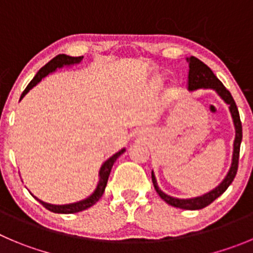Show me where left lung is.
Instances as JSON below:
<instances>
[{
	"mask_svg": "<svg viewBox=\"0 0 253 253\" xmlns=\"http://www.w3.org/2000/svg\"><path fill=\"white\" fill-rule=\"evenodd\" d=\"M188 61V81L187 86L190 91H195L198 88H211L218 93V96L230 106V112L232 116L233 125H235L236 129V137L235 142H233V155H232V164H231L230 171L226 174L225 180L219 183L214 190L210 191L209 193L204 196H200V197L195 198H187V200H182V198H176L171 197V196L166 195L165 192H162L160 190V187L157 186V181H156V177L153 174L152 171V182L155 186L156 192L159 193L160 197L164 200L165 202H167L171 206L177 207V209L182 210H201L204 207L209 206L210 204L216 200L217 197L222 195L226 190L228 188V186L232 183L233 178H235L236 173H237L238 169V159H240V146L241 141H242V125H241L240 120V113H238L237 106H236L235 100L231 96L230 91L223 86V84L214 76V73L212 72L211 68L207 65H205L202 61H200L198 58L191 56L190 58H187Z\"/></svg>",
	"mask_w": 253,
	"mask_h": 253,
	"instance_id": "1",
	"label": "left lung"
}]
</instances>
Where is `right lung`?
I'll return each instance as SVG.
<instances>
[{
	"label": "right lung",
	"instance_id": "obj_1",
	"mask_svg": "<svg viewBox=\"0 0 253 253\" xmlns=\"http://www.w3.org/2000/svg\"><path fill=\"white\" fill-rule=\"evenodd\" d=\"M82 58H84V56H80V57H71V56H67V55H58V56H56V57H53L48 63H46V65H44L43 67H42L41 70L37 72L36 76H35L34 79H32V81L27 84V87L25 88V91H23L22 94H21L20 100H22V98L25 97V94L27 93V92L30 91L32 87L36 86V84H39V82L41 81L43 77H46L48 73L53 72L56 68H60V67H62V66H70V65H75V63H80L82 61ZM125 151L126 150H125V148H122L121 151H119L117 153H115L112 157H110V159H108L107 161L102 165V167H101V169H100V181H98L97 187H96L94 192L92 193L89 197H87L86 200H82V201L75 202V204H70V205H51V204H47V202L41 201V200H39L37 197H35V198H37V201L41 202L42 206L46 207L48 211L55 212V213H76V212L84 211V210L93 206V205L96 204V202H97L101 197H102L103 192H105L106 185H107L108 176H110V172H111V169H112L113 164H115L116 160L119 159L120 156H121Z\"/></svg>",
	"mask_w": 253,
	"mask_h": 253
}]
</instances>
